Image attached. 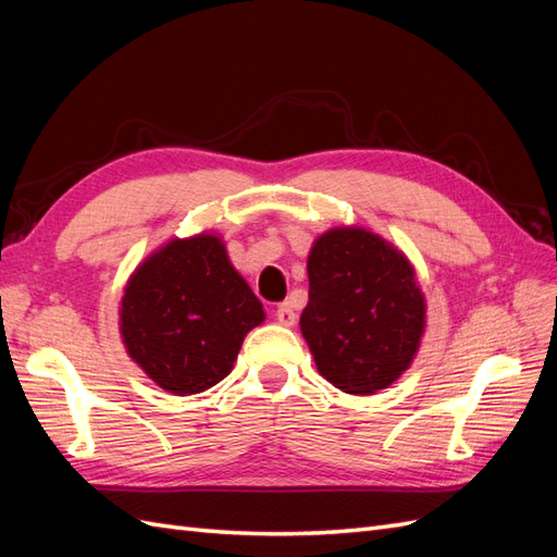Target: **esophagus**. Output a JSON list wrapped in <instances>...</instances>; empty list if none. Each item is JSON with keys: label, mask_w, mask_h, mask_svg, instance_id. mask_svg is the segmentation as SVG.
Masks as SVG:
<instances>
[{"label": "esophagus", "mask_w": 557, "mask_h": 557, "mask_svg": "<svg viewBox=\"0 0 557 557\" xmlns=\"http://www.w3.org/2000/svg\"><path fill=\"white\" fill-rule=\"evenodd\" d=\"M276 320H278L281 325H285V327H290V325L297 323V313H295L290 301H283V305H278V309H276Z\"/></svg>", "instance_id": "obj_1"}]
</instances>
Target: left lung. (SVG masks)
Here are the masks:
<instances>
[{"mask_svg": "<svg viewBox=\"0 0 557 557\" xmlns=\"http://www.w3.org/2000/svg\"><path fill=\"white\" fill-rule=\"evenodd\" d=\"M307 269L299 327L318 372L350 395H372L399 379L425 327L409 260L372 232L342 227L313 244Z\"/></svg>", "mask_w": 557, "mask_h": 557, "instance_id": "obj_1", "label": "left lung"}]
</instances>
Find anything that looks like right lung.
<instances>
[{
    "label": "right lung",
    "instance_id": "add662e5",
    "mask_svg": "<svg viewBox=\"0 0 557 557\" xmlns=\"http://www.w3.org/2000/svg\"><path fill=\"white\" fill-rule=\"evenodd\" d=\"M264 311L211 234L174 239L129 278L121 332L132 360L166 393L221 383Z\"/></svg>",
    "mask_w": 557,
    "mask_h": 557
}]
</instances>
